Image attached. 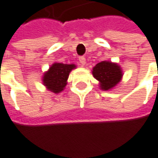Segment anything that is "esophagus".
<instances>
[{
  "instance_id": "esophagus-1",
  "label": "esophagus",
  "mask_w": 158,
  "mask_h": 158,
  "mask_svg": "<svg viewBox=\"0 0 158 158\" xmlns=\"http://www.w3.org/2000/svg\"><path fill=\"white\" fill-rule=\"evenodd\" d=\"M78 61H80L81 65H85L86 64V59H85V57H83V56H81V57L78 58Z\"/></svg>"
}]
</instances>
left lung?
I'll list each match as a JSON object with an SVG mask.
<instances>
[{"label":"left lung","instance_id":"obj_1","mask_svg":"<svg viewBox=\"0 0 158 158\" xmlns=\"http://www.w3.org/2000/svg\"><path fill=\"white\" fill-rule=\"evenodd\" d=\"M93 76L99 81V87L103 91L113 89L123 78L121 66L110 61L100 62L93 68Z\"/></svg>","mask_w":158,"mask_h":158}]
</instances>
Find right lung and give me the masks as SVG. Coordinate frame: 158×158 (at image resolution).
<instances>
[{
  "mask_svg": "<svg viewBox=\"0 0 158 158\" xmlns=\"http://www.w3.org/2000/svg\"><path fill=\"white\" fill-rule=\"evenodd\" d=\"M77 67L74 64H52L48 71H46L42 77V82L46 88L54 93L59 94L64 91L67 84V80L70 72Z\"/></svg>",
  "mask_w": 158,
  "mask_h": 158,
  "instance_id": "add662e5",
  "label": "right lung"
}]
</instances>
